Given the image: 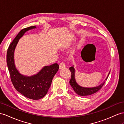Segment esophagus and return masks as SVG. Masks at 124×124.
<instances>
[{
    "label": "esophagus",
    "instance_id": "34e87169",
    "mask_svg": "<svg viewBox=\"0 0 124 124\" xmlns=\"http://www.w3.org/2000/svg\"><path fill=\"white\" fill-rule=\"evenodd\" d=\"M66 67V65L64 62H62L60 64V69H64Z\"/></svg>",
    "mask_w": 124,
    "mask_h": 124
}]
</instances>
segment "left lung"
<instances>
[{"label":"left lung","instance_id":"8db88e82","mask_svg":"<svg viewBox=\"0 0 124 124\" xmlns=\"http://www.w3.org/2000/svg\"><path fill=\"white\" fill-rule=\"evenodd\" d=\"M70 70L71 73V78L70 81V84L71 85L74 91L75 92L77 93L78 95H80V96H88V95H90L92 94H93L97 92V91H99L101 88L102 87L103 85L105 83V81L103 82L100 85H98L96 87H83L79 85L75 80V70L74 68V65L73 66H71L69 68ZM110 73V71L109 72V73L108 74L107 77H106V79L105 80H106L108 75Z\"/></svg>","mask_w":124,"mask_h":124}]
</instances>
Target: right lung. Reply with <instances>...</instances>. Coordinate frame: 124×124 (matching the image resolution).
<instances>
[{"instance_id": "add662e5", "label": "right lung", "mask_w": 124, "mask_h": 124, "mask_svg": "<svg viewBox=\"0 0 124 124\" xmlns=\"http://www.w3.org/2000/svg\"><path fill=\"white\" fill-rule=\"evenodd\" d=\"M36 28L31 26L21 30L9 46L7 53V64L10 78L15 88L23 96L31 100H37L47 94L51 85L54 76L58 72L59 65L57 63L45 66L38 73L31 76L21 74L16 67L14 52L19 40L27 31Z\"/></svg>"}]
</instances>
